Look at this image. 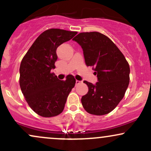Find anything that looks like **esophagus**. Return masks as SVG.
<instances>
[{
  "label": "esophagus",
  "instance_id": "esophagus-1",
  "mask_svg": "<svg viewBox=\"0 0 151 151\" xmlns=\"http://www.w3.org/2000/svg\"><path fill=\"white\" fill-rule=\"evenodd\" d=\"M81 83H82V81H81L76 80V84H77V85H78V84H81Z\"/></svg>",
  "mask_w": 151,
  "mask_h": 151
}]
</instances>
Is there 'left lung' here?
Instances as JSON below:
<instances>
[{"label": "left lung", "mask_w": 151, "mask_h": 151, "mask_svg": "<svg viewBox=\"0 0 151 151\" xmlns=\"http://www.w3.org/2000/svg\"><path fill=\"white\" fill-rule=\"evenodd\" d=\"M73 40L81 47L86 65L93 67L98 79L95 84L84 81L89 91L81 97L83 107L93 115L110 113L129 86V63L116 45L100 32H81Z\"/></svg>", "instance_id": "left-lung-1"}]
</instances>
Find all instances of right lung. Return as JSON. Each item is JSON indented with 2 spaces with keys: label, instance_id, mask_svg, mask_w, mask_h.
Instances as JSON below:
<instances>
[{
  "label": "right lung",
  "instance_id": "right-lung-1",
  "mask_svg": "<svg viewBox=\"0 0 151 151\" xmlns=\"http://www.w3.org/2000/svg\"><path fill=\"white\" fill-rule=\"evenodd\" d=\"M77 34L60 29L45 30L22 60L20 89L30 108L41 116L52 117L61 114L67 96L75 85L72 75L62 81L51 70L55 68V62L58 60L57 48Z\"/></svg>",
  "mask_w": 151,
  "mask_h": 151
}]
</instances>
